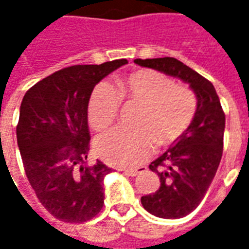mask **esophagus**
<instances>
[{
    "label": "esophagus",
    "instance_id": "34e87169",
    "mask_svg": "<svg viewBox=\"0 0 249 249\" xmlns=\"http://www.w3.org/2000/svg\"><path fill=\"white\" fill-rule=\"evenodd\" d=\"M146 171V167H139L135 168V169H124L125 175H128V176H132V178H135L137 175H140V173H144Z\"/></svg>",
    "mask_w": 249,
    "mask_h": 249
}]
</instances>
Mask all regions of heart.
Returning a JSON list of instances; mask_svg holds the SVG:
<instances>
[{
	"instance_id": "obj_1",
	"label": "heart",
	"mask_w": 249,
	"mask_h": 249,
	"mask_svg": "<svg viewBox=\"0 0 249 249\" xmlns=\"http://www.w3.org/2000/svg\"><path fill=\"white\" fill-rule=\"evenodd\" d=\"M140 107L135 128L113 129L98 136L96 152L104 161L117 167L140 165L155 151L156 142L168 146L178 141L192 123L197 100L191 88L175 84L160 71L140 69L116 82H100L88 103V120L94 129L104 130L117 119L120 105Z\"/></svg>"
}]
</instances>
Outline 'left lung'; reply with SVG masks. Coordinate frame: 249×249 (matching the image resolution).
Segmentation results:
<instances>
[{
    "label": "left lung",
    "mask_w": 249,
    "mask_h": 249,
    "mask_svg": "<svg viewBox=\"0 0 249 249\" xmlns=\"http://www.w3.org/2000/svg\"><path fill=\"white\" fill-rule=\"evenodd\" d=\"M135 62L188 82L197 97L196 113L187 132L149 164V169L160 178V187L141 197L149 213L180 219L201 203L219 168L224 145V110L212 82L176 58H137Z\"/></svg>",
    "instance_id": "obj_1"
}]
</instances>
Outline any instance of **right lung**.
Here are the masks:
<instances>
[{
  "label": "right lung",
  "instance_id": "add662e5",
  "mask_svg": "<svg viewBox=\"0 0 249 249\" xmlns=\"http://www.w3.org/2000/svg\"><path fill=\"white\" fill-rule=\"evenodd\" d=\"M128 61L74 65L54 71L25 93L17 142L40 203L56 219L85 223L104 205V162L88 164V103L96 84Z\"/></svg>",
  "mask_w": 249,
  "mask_h": 249
}]
</instances>
